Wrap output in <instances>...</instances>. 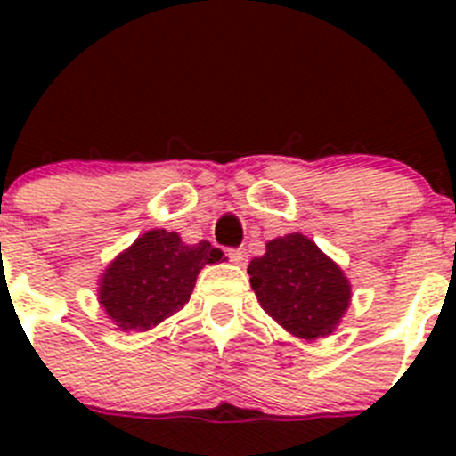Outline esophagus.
<instances>
[{"mask_svg":"<svg viewBox=\"0 0 456 456\" xmlns=\"http://www.w3.org/2000/svg\"><path fill=\"white\" fill-rule=\"evenodd\" d=\"M229 260H232L233 265L242 266L247 262V251L245 249H232L229 251Z\"/></svg>","mask_w":456,"mask_h":456,"instance_id":"obj_1","label":"esophagus"}]
</instances>
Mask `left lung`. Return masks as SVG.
Instances as JSON below:
<instances>
[{"instance_id":"left-lung-1","label":"left lung","mask_w":456,"mask_h":456,"mask_svg":"<svg viewBox=\"0 0 456 456\" xmlns=\"http://www.w3.org/2000/svg\"><path fill=\"white\" fill-rule=\"evenodd\" d=\"M247 273L262 309L300 339L333 333L351 305L342 266L302 233L266 242L265 256L254 257Z\"/></svg>"}]
</instances>
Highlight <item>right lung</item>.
Masks as SVG:
<instances>
[{"mask_svg":"<svg viewBox=\"0 0 456 456\" xmlns=\"http://www.w3.org/2000/svg\"><path fill=\"white\" fill-rule=\"evenodd\" d=\"M207 240L185 245L176 232L150 229L99 278V305L121 330H150L190 302L205 265L223 260Z\"/></svg>","mask_w":456,"mask_h":456,"instance_id":"add662e5","label":"right lung"}]
</instances>
